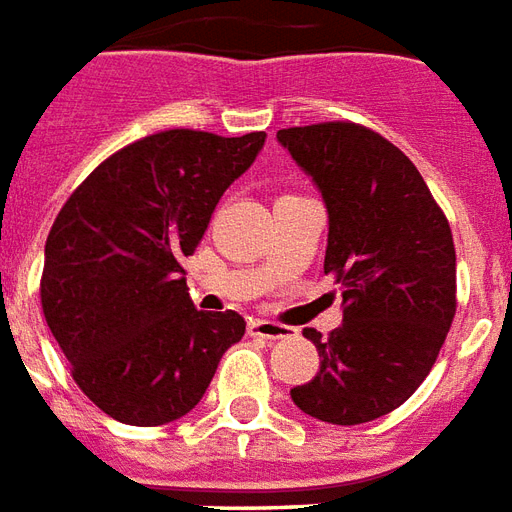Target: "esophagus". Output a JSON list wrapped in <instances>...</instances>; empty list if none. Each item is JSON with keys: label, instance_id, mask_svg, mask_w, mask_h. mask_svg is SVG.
<instances>
[{"label": "esophagus", "instance_id": "1", "mask_svg": "<svg viewBox=\"0 0 512 512\" xmlns=\"http://www.w3.org/2000/svg\"><path fill=\"white\" fill-rule=\"evenodd\" d=\"M249 333L260 339H285V336H293V328L271 323V320H249Z\"/></svg>", "mask_w": 512, "mask_h": 512}]
</instances>
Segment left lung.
<instances>
[{
    "label": "left lung",
    "mask_w": 512,
    "mask_h": 512,
    "mask_svg": "<svg viewBox=\"0 0 512 512\" xmlns=\"http://www.w3.org/2000/svg\"><path fill=\"white\" fill-rule=\"evenodd\" d=\"M328 208L325 274L344 320L304 328L320 372L293 401L317 420L355 426L388 415L426 380L456 314V246L410 157L380 132L323 121L276 132Z\"/></svg>",
    "instance_id": "8db88e82"
}]
</instances>
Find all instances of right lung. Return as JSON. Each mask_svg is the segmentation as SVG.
Listing matches in <instances>:
<instances>
[{"instance_id": "right-lung-1", "label": "right lung", "mask_w": 512, "mask_h": 512, "mask_svg": "<svg viewBox=\"0 0 512 512\" xmlns=\"http://www.w3.org/2000/svg\"><path fill=\"white\" fill-rule=\"evenodd\" d=\"M263 143L266 132L146 135L100 162L59 211L40 279L45 323L78 388L113 420L187 415L241 342L244 317L195 309L181 263Z\"/></svg>"}]
</instances>
